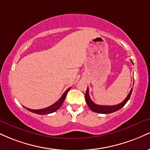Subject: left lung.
<instances>
[{
  "label": "left lung",
  "instance_id": "8db88e82",
  "mask_svg": "<svg viewBox=\"0 0 150 150\" xmlns=\"http://www.w3.org/2000/svg\"><path fill=\"white\" fill-rule=\"evenodd\" d=\"M130 61H131L132 64H133V62H132V60H130ZM132 88L131 89V90L130 91V92H129L127 97L125 98L124 100L122 101L120 104H118L117 105H113V106H103V105L96 104L93 102L92 99H90V97H89V88L87 87L85 93V100L89 108H90L92 111H94V112L99 113H105V114H106V113H111L118 111V110L120 109V108L125 106V104H126L127 101H128L129 100V99H130V95H131L132 94Z\"/></svg>",
  "mask_w": 150,
  "mask_h": 150
}]
</instances>
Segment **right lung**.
Here are the masks:
<instances>
[{
  "label": "right lung",
  "instance_id": "obj_1",
  "mask_svg": "<svg viewBox=\"0 0 150 150\" xmlns=\"http://www.w3.org/2000/svg\"><path fill=\"white\" fill-rule=\"evenodd\" d=\"M70 89V87H69V88L63 93V95L61 96V97L60 98V99H58L55 104H53V105H51V106H49V107L42 108V109H31V108H26L25 106H24V107H25L26 109L28 110V111H31V112L37 113V114H39V115H46V114H49V113H53L56 111H57L58 108L61 107V105L63 104V101L65 100V97H66L67 94H68V92H69Z\"/></svg>",
  "mask_w": 150,
  "mask_h": 150
}]
</instances>
